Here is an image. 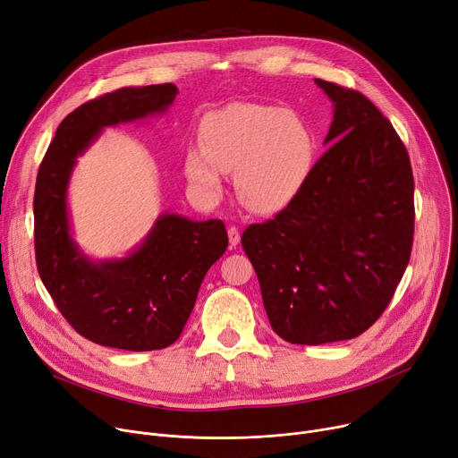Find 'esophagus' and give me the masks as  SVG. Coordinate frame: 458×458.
<instances>
[{
	"label": "esophagus",
	"instance_id": "34e87169",
	"mask_svg": "<svg viewBox=\"0 0 458 458\" xmlns=\"http://www.w3.org/2000/svg\"><path fill=\"white\" fill-rule=\"evenodd\" d=\"M228 239H230V246H237L239 241H241V233L235 226H230L228 228Z\"/></svg>",
	"mask_w": 458,
	"mask_h": 458
}]
</instances>
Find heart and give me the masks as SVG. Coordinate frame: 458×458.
<instances>
[{"instance_id": "obj_1", "label": "heart", "mask_w": 458, "mask_h": 458, "mask_svg": "<svg viewBox=\"0 0 458 458\" xmlns=\"http://www.w3.org/2000/svg\"><path fill=\"white\" fill-rule=\"evenodd\" d=\"M200 144L184 153V175L204 200H219L228 170L246 208L274 214L305 188L314 162L316 137L309 123L277 106L232 102L208 113L199 126Z\"/></svg>"}]
</instances>
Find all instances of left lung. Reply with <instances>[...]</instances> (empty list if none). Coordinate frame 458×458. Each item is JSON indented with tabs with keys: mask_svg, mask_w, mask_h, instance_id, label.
Returning <instances> with one entry per match:
<instances>
[{
	"mask_svg": "<svg viewBox=\"0 0 458 458\" xmlns=\"http://www.w3.org/2000/svg\"><path fill=\"white\" fill-rule=\"evenodd\" d=\"M335 104L300 195L241 244L277 336L300 345L352 340L377 321L407 268L414 233L411 160L367 97L316 78Z\"/></svg>",
	"mask_w": 458,
	"mask_h": 458,
	"instance_id": "8db88e82",
	"label": "left lung"
}]
</instances>
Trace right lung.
<instances>
[{"label":"right lung","mask_w":458,"mask_h":458,"mask_svg":"<svg viewBox=\"0 0 458 458\" xmlns=\"http://www.w3.org/2000/svg\"><path fill=\"white\" fill-rule=\"evenodd\" d=\"M174 84L122 88L69 113L39 164L34 190L38 274L55 305L84 338L113 349L157 351L177 342L200 283L226 252L221 219L162 214L128 258L91 261L71 237L67 186L78 155L107 126L168 109Z\"/></svg>","instance_id":"add662e5"}]
</instances>
